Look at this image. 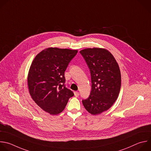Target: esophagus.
<instances>
[{
  "label": "esophagus",
  "mask_w": 151,
  "mask_h": 151,
  "mask_svg": "<svg viewBox=\"0 0 151 151\" xmlns=\"http://www.w3.org/2000/svg\"><path fill=\"white\" fill-rule=\"evenodd\" d=\"M74 95H75L76 97H78V96H79V95H80V94H79V92H77V91H76V92H74Z\"/></svg>",
  "instance_id": "1"
}]
</instances>
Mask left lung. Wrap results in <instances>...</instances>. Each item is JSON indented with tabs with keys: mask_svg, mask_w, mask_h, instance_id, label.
<instances>
[{
	"mask_svg": "<svg viewBox=\"0 0 151 151\" xmlns=\"http://www.w3.org/2000/svg\"><path fill=\"white\" fill-rule=\"evenodd\" d=\"M90 71L92 90L82 103L90 114L108 110L116 100L121 88V73L112 55L101 48H87L80 52Z\"/></svg>",
	"mask_w": 151,
	"mask_h": 151,
	"instance_id": "8db88e82",
	"label": "left lung"
}]
</instances>
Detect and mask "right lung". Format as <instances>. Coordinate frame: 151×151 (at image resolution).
I'll return each instance as SVG.
<instances>
[{"label":"right lung","mask_w":151,"mask_h":151,"mask_svg":"<svg viewBox=\"0 0 151 151\" xmlns=\"http://www.w3.org/2000/svg\"><path fill=\"white\" fill-rule=\"evenodd\" d=\"M77 50L50 47L35 58L28 75L29 94L36 104L51 115L61 113L74 94L65 87V71Z\"/></svg>","instance_id":"right-lung-1"}]
</instances>
